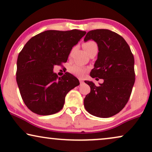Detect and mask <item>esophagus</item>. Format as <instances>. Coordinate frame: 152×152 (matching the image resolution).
<instances>
[{
  "label": "esophagus",
  "mask_w": 152,
  "mask_h": 152,
  "mask_svg": "<svg viewBox=\"0 0 152 152\" xmlns=\"http://www.w3.org/2000/svg\"><path fill=\"white\" fill-rule=\"evenodd\" d=\"M80 84H82L84 82H83V80H82V79H80Z\"/></svg>",
  "instance_id": "34e87169"
}]
</instances>
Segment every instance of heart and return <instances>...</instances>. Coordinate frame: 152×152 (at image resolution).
<instances>
[{
    "mask_svg": "<svg viewBox=\"0 0 152 152\" xmlns=\"http://www.w3.org/2000/svg\"><path fill=\"white\" fill-rule=\"evenodd\" d=\"M83 48H84L86 53H88L92 48H97V45L96 44V43L94 42V41H89L83 44ZM86 70V68L82 67V66H81L80 65H77V64L76 65L72 66L71 67L69 68V71L71 72L72 74L75 75V76L80 77H82L84 76Z\"/></svg>",
    "mask_w": 152,
    "mask_h": 152,
    "instance_id": "obj_1",
    "label": "heart"
}]
</instances>
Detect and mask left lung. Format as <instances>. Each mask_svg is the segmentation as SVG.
Wrapping results in <instances>:
<instances>
[{
    "instance_id": "1",
    "label": "left lung",
    "mask_w": 152,
    "mask_h": 152,
    "mask_svg": "<svg viewBox=\"0 0 152 152\" xmlns=\"http://www.w3.org/2000/svg\"><path fill=\"white\" fill-rule=\"evenodd\" d=\"M88 40L96 42L99 51L90 75L104 82L96 86L84 81L91 88L84 98V107L91 115L109 118L119 113L129 99L135 82L134 57L126 41L113 31H89L84 39V42Z\"/></svg>"
}]
</instances>
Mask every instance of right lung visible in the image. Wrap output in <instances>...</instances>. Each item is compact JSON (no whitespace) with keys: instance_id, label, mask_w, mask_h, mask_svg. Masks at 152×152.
Listing matches in <instances>:
<instances>
[{"instance_id":"right-lung-1","label":"right lung","mask_w":152,"mask_h":152,"mask_svg":"<svg viewBox=\"0 0 152 152\" xmlns=\"http://www.w3.org/2000/svg\"><path fill=\"white\" fill-rule=\"evenodd\" d=\"M85 31L46 30L31 38L17 59L16 82L23 100L30 111L53 115L64 107L67 93L80 85L69 72L58 77L55 65L66 62L70 51L86 34Z\"/></svg>"}]
</instances>
